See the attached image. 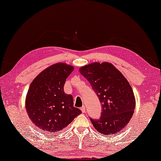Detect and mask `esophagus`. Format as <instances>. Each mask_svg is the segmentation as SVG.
<instances>
[{
  "label": "esophagus",
  "instance_id": "1",
  "mask_svg": "<svg viewBox=\"0 0 161 161\" xmlns=\"http://www.w3.org/2000/svg\"><path fill=\"white\" fill-rule=\"evenodd\" d=\"M80 110H81V111L83 112V113H85V112H86V107L84 106V105H83V106L80 108Z\"/></svg>",
  "mask_w": 161,
  "mask_h": 161
}]
</instances>
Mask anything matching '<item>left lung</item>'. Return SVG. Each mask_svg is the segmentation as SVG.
I'll return each mask as SVG.
<instances>
[{"mask_svg": "<svg viewBox=\"0 0 161 161\" xmlns=\"http://www.w3.org/2000/svg\"><path fill=\"white\" fill-rule=\"evenodd\" d=\"M79 71L91 84L102 105L100 119L90 118L94 128L104 135L117 133L130 122L136 106L128 81L108 62L90 64Z\"/></svg>", "mask_w": 161, "mask_h": 161, "instance_id": "1", "label": "left lung"}]
</instances>
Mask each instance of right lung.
<instances>
[{"instance_id": "1", "label": "right lung", "mask_w": 161, "mask_h": 161, "mask_svg": "<svg viewBox=\"0 0 161 161\" xmlns=\"http://www.w3.org/2000/svg\"><path fill=\"white\" fill-rule=\"evenodd\" d=\"M73 67L64 63L50 66L31 83L25 100L30 119L40 130L56 133L81 114L73 106V97L64 91L66 79Z\"/></svg>"}]
</instances>
